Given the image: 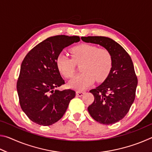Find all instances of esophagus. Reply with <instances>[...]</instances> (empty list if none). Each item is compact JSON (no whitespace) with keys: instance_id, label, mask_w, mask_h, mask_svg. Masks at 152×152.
<instances>
[{"instance_id":"esophagus-1","label":"esophagus","mask_w":152,"mask_h":152,"mask_svg":"<svg viewBox=\"0 0 152 152\" xmlns=\"http://www.w3.org/2000/svg\"><path fill=\"white\" fill-rule=\"evenodd\" d=\"M76 96H82L85 94V92H82V91H76Z\"/></svg>"}]
</instances>
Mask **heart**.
<instances>
[{"label": "heart", "instance_id": "1", "mask_svg": "<svg viewBox=\"0 0 152 152\" xmlns=\"http://www.w3.org/2000/svg\"><path fill=\"white\" fill-rule=\"evenodd\" d=\"M72 58L60 53L56 60L59 72L64 77L70 78L75 72L76 64L80 65L81 72L69 82L70 88L83 91L91 86L94 80L98 82L104 81L110 72L113 59L107 49L98 48L93 45L83 43L74 46L70 50Z\"/></svg>", "mask_w": 152, "mask_h": 152}]
</instances>
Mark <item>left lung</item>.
I'll use <instances>...</instances> for the list:
<instances>
[{
    "instance_id": "8db88e82",
    "label": "left lung",
    "mask_w": 152,
    "mask_h": 152,
    "mask_svg": "<svg viewBox=\"0 0 152 152\" xmlns=\"http://www.w3.org/2000/svg\"><path fill=\"white\" fill-rule=\"evenodd\" d=\"M81 39L102 46L112 56L113 66L109 76L101 85L90 91L94 100L88 110L97 122L114 124L127 115L135 98L137 78L132 60L124 48L110 38L88 36Z\"/></svg>"
}]
</instances>
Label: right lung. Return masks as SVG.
Wrapping results in <instances>:
<instances>
[{"label":"right lung","instance_id":"1","mask_svg":"<svg viewBox=\"0 0 152 152\" xmlns=\"http://www.w3.org/2000/svg\"><path fill=\"white\" fill-rule=\"evenodd\" d=\"M80 40L78 36L56 35L39 43L20 66L17 90L22 110L33 122L48 126L63 117L76 92L56 89L65 84L56 65L64 48Z\"/></svg>","mask_w":152,"mask_h":152}]
</instances>
